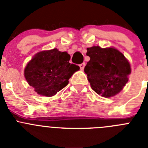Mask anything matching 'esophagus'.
Wrapping results in <instances>:
<instances>
[{
  "instance_id": "34e87169",
  "label": "esophagus",
  "mask_w": 148,
  "mask_h": 148,
  "mask_svg": "<svg viewBox=\"0 0 148 148\" xmlns=\"http://www.w3.org/2000/svg\"><path fill=\"white\" fill-rule=\"evenodd\" d=\"M79 66H80L81 70H83L84 69V66H85V63H82V64H79Z\"/></svg>"
}]
</instances>
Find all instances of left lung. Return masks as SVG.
Returning a JSON list of instances; mask_svg holds the SVG:
<instances>
[{
  "mask_svg": "<svg viewBox=\"0 0 148 148\" xmlns=\"http://www.w3.org/2000/svg\"><path fill=\"white\" fill-rule=\"evenodd\" d=\"M90 58L84 67L91 88L104 98L113 97L128 82L131 67L128 60L114 47L93 46L87 48Z\"/></svg>",
  "mask_w": 148,
  "mask_h": 148,
  "instance_id": "8db88e82",
  "label": "left lung"
}]
</instances>
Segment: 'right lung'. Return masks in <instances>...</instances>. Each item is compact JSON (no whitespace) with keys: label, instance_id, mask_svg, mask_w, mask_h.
<instances>
[{"label":"right lung","instance_id":"obj_1","mask_svg":"<svg viewBox=\"0 0 148 148\" xmlns=\"http://www.w3.org/2000/svg\"><path fill=\"white\" fill-rule=\"evenodd\" d=\"M70 56L58 49L40 51L27 63L24 77L38 94L51 97L66 87L80 67L70 64Z\"/></svg>","mask_w":148,"mask_h":148}]
</instances>
